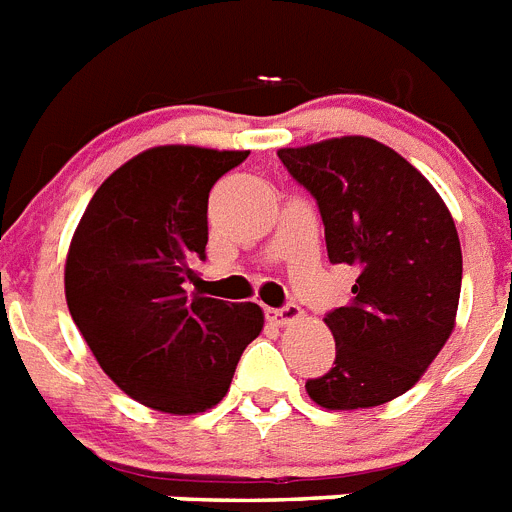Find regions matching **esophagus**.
Wrapping results in <instances>:
<instances>
[{
  "label": "esophagus",
  "instance_id": "34e87169",
  "mask_svg": "<svg viewBox=\"0 0 512 512\" xmlns=\"http://www.w3.org/2000/svg\"><path fill=\"white\" fill-rule=\"evenodd\" d=\"M302 307L299 304H286V307H278V309H268V317L276 325H291V322L302 320Z\"/></svg>",
  "mask_w": 512,
  "mask_h": 512
}]
</instances>
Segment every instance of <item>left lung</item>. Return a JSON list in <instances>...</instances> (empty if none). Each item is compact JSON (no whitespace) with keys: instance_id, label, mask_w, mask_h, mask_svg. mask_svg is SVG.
<instances>
[{"instance_id":"8db88e82","label":"left lung","mask_w":512,"mask_h":512,"mask_svg":"<svg viewBox=\"0 0 512 512\" xmlns=\"http://www.w3.org/2000/svg\"><path fill=\"white\" fill-rule=\"evenodd\" d=\"M278 158L317 200L330 263L356 268L351 302L325 315L336 362L307 380L330 411L382 406L414 388L455 328L463 257L437 190L372 137H333Z\"/></svg>"}]
</instances>
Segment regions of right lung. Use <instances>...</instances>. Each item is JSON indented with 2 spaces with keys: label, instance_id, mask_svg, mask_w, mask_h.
<instances>
[{
  "label": "right lung",
  "instance_id": "right-lung-1",
  "mask_svg": "<svg viewBox=\"0 0 512 512\" xmlns=\"http://www.w3.org/2000/svg\"><path fill=\"white\" fill-rule=\"evenodd\" d=\"M249 150L158 145L96 190L72 236L64 294L96 362L163 414H200L229 393L263 309L187 294L208 244V195Z\"/></svg>",
  "mask_w": 512,
  "mask_h": 512
}]
</instances>
